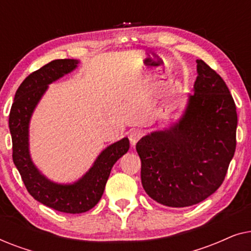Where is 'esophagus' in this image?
Here are the masks:
<instances>
[{"mask_svg": "<svg viewBox=\"0 0 251 251\" xmlns=\"http://www.w3.org/2000/svg\"><path fill=\"white\" fill-rule=\"evenodd\" d=\"M144 135V131L142 129H132L131 131H130V135H129V139H130V143H131V145H136V143L138 142V140L142 138Z\"/></svg>", "mask_w": 251, "mask_h": 251, "instance_id": "obj_1", "label": "esophagus"}]
</instances>
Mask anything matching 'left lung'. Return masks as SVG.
Masks as SVG:
<instances>
[{"label":"left lung","instance_id":"1","mask_svg":"<svg viewBox=\"0 0 251 251\" xmlns=\"http://www.w3.org/2000/svg\"><path fill=\"white\" fill-rule=\"evenodd\" d=\"M197 71L179 121L136 145L144 190L168 207H190L215 193L235 152L238 115L227 85L203 60Z\"/></svg>","mask_w":251,"mask_h":251}]
</instances>
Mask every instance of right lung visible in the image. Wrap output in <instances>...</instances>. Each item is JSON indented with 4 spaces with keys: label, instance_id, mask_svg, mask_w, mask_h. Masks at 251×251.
Returning a JSON list of instances; mask_svg holds the SVG:
<instances>
[{
    "label": "right lung",
    "instance_id": "1",
    "mask_svg": "<svg viewBox=\"0 0 251 251\" xmlns=\"http://www.w3.org/2000/svg\"><path fill=\"white\" fill-rule=\"evenodd\" d=\"M78 60L57 59L29 74L16 92L9 115L12 138V159L28 193L41 203L67 214H81L94 208L104 193L112 167L129 150V139L122 138L102 151L83 177L73 184H57L34 166L29 155L28 126L37 102L48 85L77 67Z\"/></svg>",
    "mask_w": 251,
    "mask_h": 251
}]
</instances>
